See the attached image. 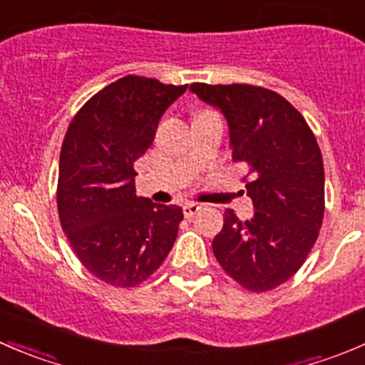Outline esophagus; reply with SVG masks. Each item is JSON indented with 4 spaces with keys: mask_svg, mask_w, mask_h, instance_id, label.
I'll return each mask as SVG.
<instances>
[{
    "mask_svg": "<svg viewBox=\"0 0 365 365\" xmlns=\"http://www.w3.org/2000/svg\"><path fill=\"white\" fill-rule=\"evenodd\" d=\"M200 210H201L200 203H185V205H183V215L189 217V219H190V217L196 215Z\"/></svg>",
    "mask_w": 365,
    "mask_h": 365,
    "instance_id": "esophagus-1",
    "label": "esophagus"
}]
</instances>
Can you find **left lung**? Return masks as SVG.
<instances>
[{
    "label": "left lung",
    "instance_id": "obj_1",
    "mask_svg": "<svg viewBox=\"0 0 365 365\" xmlns=\"http://www.w3.org/2000/svg\"><path fill=\"white\" fill-rule=\"evenodd\" d=\"M190 91L226 118L233 159L254 175V217L242 222L226 210L213 254L244 288L267 292L295 274L318 238L325 212L319 146L304 116L275 91L203 83Z\"/></svg>",
    "mask_w": 365,
    "mask_h": 365
}]
</instances>
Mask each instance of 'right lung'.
Segmentation results:
<instances>
[{"instance_id":"obj_1","label":"right lung","mask_w":365,"mask_h":365,"mask_svg":"<svg viewBox=\"0 0 365 365\" xmlns=\"http://www.w3.org/2000/svg\"><path fill=\"white\" fill-rule=\"evenodd\" d=\"M185 90L187 84L121 77L81 108L65 134L58 178L61 227L81 263L111 286L145 281L176 240L182 208L135 196L134 162Z\"/></svg>"}]
</instances>
